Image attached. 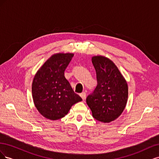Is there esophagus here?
I'll list each match as a JSON object with an SVG mask.
<instances>
[{"label": "esophagus", "mask_w": 159, "mask_h": 159, "mask_svg": "<svg viewBox=\"0 0 159 159\" xmlns=\"http://www.w3.org/2000/svg\"><path fill=\"white\" fill-rule=\"evenodd\" d=\"M80 96H81V98L84 100V99H85V97H86V93H85V92L81 93H80Z\"/></svg>", "instance_id": "34e87169"}]
</instances>
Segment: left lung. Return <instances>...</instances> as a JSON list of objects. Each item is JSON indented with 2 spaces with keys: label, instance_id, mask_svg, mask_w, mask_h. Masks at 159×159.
<instances>
[{
  "label": "left lung",
  "instance_id": "8db88e82",
  "mask_svg": "<svg viewBox=\"0 0 159 159\" xmlns=\"http://www.w3.org/2000/svg\"><path fill=\"white\" fill-rule=\"evenodd\" d=\"M98 84L88 95L86 103L98 121L109 123L116 119L126 106L128 86L117 66L103 56L92 57Z\"/></svg>",
  "mask_w": 159,
  "mask_h": 159
}]
</instances>
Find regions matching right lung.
<instances>
[{
  "instance_id": "right-lung-1",
  "label": "right lung",
  "mask_w": 159,
  "mask_h": 159,
  "mask_svg": "<svg viewBox=\"0 0 159 159\" xmlns=\"http://www.w3.org/2000/svg\"><path fill=\"white\" fill-rule=\"evenodd\" d=\"M73 57V54L53 55L34 78V103L38 111L47 119L57 120L64 117L72 105L82 100L64 76V71Z\"/></svg>"
}]
</instances>
